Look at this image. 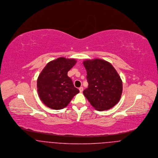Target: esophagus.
<instances>
[{"mask_svg":"<svg viewBox=\"0 0 158 158\" xmlns=\"http://www.w3.org/2000/svg\"><path fill=\"white\" fill-rule=\"evenodd\" d=\"M79 90H80V92H82L83 90V87H80V88H79Z\"/></svg>","mask_w":158,"mask_h":158,"instance_id":"obj_1","label":"esophagus"}]
</instances>
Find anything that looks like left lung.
Wrapping results in <instances>:
<instances>
[{
	"label": "left lung",
	"instance_id": "obj_1",
	"mask_svg": "<svg viewBox=\"0 0 158 158\" xmlns=\"http://www.w3.org/2000/svg\"><path fill=\"white\" fill-rule=\"evenodd\" d=\"M83 65L87 71L88 88L83 94L97 111L112 108L120 100L122 81L110 63L100 60H86Z\"/></svg>",
	"mask_w": 158,
	"mask_h": 158
}]
</instances>
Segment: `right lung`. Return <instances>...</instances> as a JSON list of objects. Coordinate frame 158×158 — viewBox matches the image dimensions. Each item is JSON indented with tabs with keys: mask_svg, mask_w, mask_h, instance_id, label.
I'll list each match as a JSON object with an SVG mask.
<instances>
[{
	"mask_svg": "<svg viewBox=\"0 0 158 158\" xmlns=\"http://www.w3.org/2000/svg\"><path fill=\"white\" fill-rule=\"evenodd\" d=\"M76 63L75 59L60 57L50 61L41 71L37 80V90L45 106L56 110L63 109L80 92L68 76V71Z\"/></svg>",
	"mask_w": 158,
	"mask_h": 158,
	"instance_id": "add662e5",
	"label": "right lung"
}]
</instances>
